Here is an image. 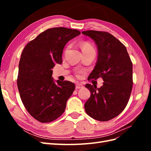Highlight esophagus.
<instances>
[{
  "mask_svg": "<svg viewBox=\"0 0 151 151\" xmlns=\"http://www.w3.org/2000/svg\"><path fill=\"white\" fill-rule=\"evenodd\" d=\"M83 88V86L81 84H76V89H81V88Z\"/></svg>",
  "mask_w": 151,
  "mask_h": 151,
  "instance_id": "obj_1",
  "label": "esophagus"
}]
</instances>
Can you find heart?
Wrapping results in <instances>:
<instances>
[{"label": "heart", "mask_w": 151, "mask_h": 151, "mask_svg": "<svg viewBox=\"0 0 151 151\" xmlns=\"http://www.w3.org/2000/svg\"><path fill=\"white\" fill-rule=\"evenodd\" d=\"M80 47L83 52H88V51H94V49L90 43L88 42H83L80 45Z\"/></svg>", "instance_id": "heart-1"}]
</instances>
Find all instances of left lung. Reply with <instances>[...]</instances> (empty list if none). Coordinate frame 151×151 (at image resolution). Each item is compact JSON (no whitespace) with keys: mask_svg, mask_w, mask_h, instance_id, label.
<instances>
[{"mask_svg":"<svg viewBox=\"0 0 151 151\" xmlns=\"http://www.w3.org/2000/svg\"><path fill=\"white\" fill-rule=\"evenodd\" d=\"M82 33L93 39L98 56L88 79H103L100 88L89 84L85 87L91 96L84 104L86 113L101 122L117 116L129 102L133 85V67L125 46L110 33L89 30Z\"/></svg>","mask_w":151,"mask_h":151,"instance_id":"8db88e82","label":"left lung"}]
</instances>
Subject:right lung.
I'll return each instance as SVG.
<instances>
[{
  "mask_svg": "<svg viewBox=\"0 0 151 151\" xmlns=\"http://www.w3.org/2000/svg\"><path fill=\"white\" fill-rule=\"evenodd\" d=\"M81 34L77 29L45 30L26 45L19 63L17 84L21 101L35 119L42 123L56 120L64 112L75 89L72 82L53 81L52 70L62 62L67 43Z\"/></svg>",
  "mask_w": 151,
  "mask_h": 151,
  "instance_id": "add662e5",
  "label": "right lung"
}]
</instances>
